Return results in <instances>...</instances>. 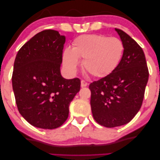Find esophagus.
<instances>
[{
  "instance_id": "34e87169",
  "label": "esophagus",
  "mask_w": 160,
  "mask_h": 160,
  "mask_svg": "<svg viewBox=\"0 0 160 160\" xmlns=\"http://www.w3.org/2000/svg\"><path fill=\"white\" fill-rule=\"evenodd\" d=\"M88 83L86 82L85 80H82V82H81V86H82V87H85V86H87Z\"/></svg>"
}]
</instances>
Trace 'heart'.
<instances>
[{"instance_id": "b5f03b06", "label": "heart", "mask_w": 160, "mask_h": 160, "mask_svg": "<svg viewBox=\"0 0 160 160\" xmlns=\"http://www.w3.org/2000/svg\"><path fill=\"white\" fill-rule=\"evenodd\" d=\"M124 52L125 45L120 39L87 34L75 38L72 49L68 47L64 49L62 62L67 72L74 74L79 64V59H83V69L93 77L103 78L118 69Z\"/></svg>"}]
</instances>
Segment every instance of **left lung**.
Segmentation results:
<instances>
[{
    "mask_svg": "<svg viewBox=\"0 0 160 160\" xmlns=\"http://www.w3.org/2000/svg\"><path fill=\"white\" fill-rule=\"evenodd\" d=\"M125 45L119 67L108 77L90 83L94 119L106 128L127 124L142 104L149 71L142 49L128 34L116 28Z\"/></svg>",
    "mask_w": 160,
    "mask_h": 160,
    "instance_id": "1",
    "label": "left lung"
}]
</instances>
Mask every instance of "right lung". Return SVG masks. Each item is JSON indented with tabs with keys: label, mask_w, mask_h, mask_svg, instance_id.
I'll return each instance as SVG.
<instances>
[{
	"label": "right lung",
	"mask_w": 160,
	"mask_h": 160,
	"mask_svg": "<svg viewBox=\"0 0 160 160\" xmlns=\"http://www.w3.org/2000/svg\"><path fill=\"white\" fill-rule=\"evenodd\" d=\"M65 37L45 30L18 51L12 84L18 111L29 123L54 129L66 121L69 107L80 90L79 78L65 79L60 73Z\"/></svg>",
	"instance_id": "1"
}]
</instances>
